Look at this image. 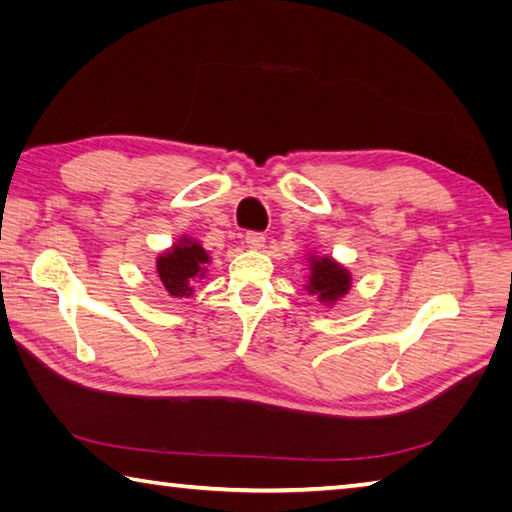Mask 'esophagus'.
<instances>
[{
	"label": "esophagus",
	"mask_w": 512,
	"mask_h": 512,
	"mask_svg": "<svg viewBox=\"0 0 512 512\" xmlns=\"http://www.w3.org/2000/svg\"><path fill=\"white\" fill-rule=\"evenodd\" d=\"M264 242H266V235L259 233V231H248L246 233V246L248 248H264Z\"/></svg>",
	"instance_id": "1"
}]
</instances>
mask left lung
Segmentation results:
<instances>
[{
  "label": "left lung",
  "instance_id": "8db88e82",
  "mask_svg": "<svg viewBox=\"0 0 512 512\" xmlns=\"http://www.w3.org/2000/svg\"><path fill=\"white\" fill-rule=\"evenodd\" d=\"M352 286V277L343 266L332 262L330 257H312L310 259V277L308 292L323 303H334L347 295Z\"/></svg>",
  "mask_w": 512,
  "mask_h": 512
}]
</instances>
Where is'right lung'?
<instances>
[{
  "mask_svg": "<svg viewBox=\"0 0 512 512\" xmlns=\"http://www.w3.org/2000/svg\"><path fill=\"white\" fill-rule=\"evenodd\" d=\"M204 264H209L206 250L193 239L182 237L169 253L160 255L156 262V273L169 295L189 297L193 292V281L204 277Z\"/></svg>",
  "mask_w": 512,
  "mask_h": 512,
  "instance_id": "right-lung-1",
  "label": "right lung"
}]
</instances>
